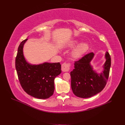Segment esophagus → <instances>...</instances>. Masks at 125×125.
<instances>
[{
    "label": "esophagus",
    "mask_w": 125,
    "mask_h": 125,
    "mask_svg": "<svg viewBox=\"0 0 125 125\" xmlns=\"http://www.w3.org/2000/svg\"><path fill=\"white\" fill-rule=\"evenodd\" d=\"M70 63H63L62 65V70L63 72L69 71L70 70Z\"/></svg>",
    "instance_id": "esophagus-1"
}]
</instances>
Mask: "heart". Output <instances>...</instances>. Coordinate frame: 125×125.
I'll return each mask as SVG.
<instances>
[{"mask_svg": "<svg viewBox=\"0 0 125 125\" xmlns=\"http://www.w3.org/2000/svg\"><path fill=\"white\" fill-rule=\"evenodd\" d=\"M79 40H74L71 41L68 44V47H73L75 46L79 43ZM89 49V45L86 42H83L79 44L78 46L72 52V55L74 58H79L81 56L83 55L85 53L88 52Z\"/></svg>", "mask_w": 125, "mask_h": 125, "instance_id": "1", "label": "heart"}]
</instances>
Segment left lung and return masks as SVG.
<instances>
[{
  "label": "left lung",
  "instance_id": "8db88e82",
  "mask_svg": "<svg viewBox=\"0 0 125 125\" xmlns=\"http://www.w3.org/2000/svg\"><path fill=\"white\" fill-rule=\"evenodd\" d=\"M94 56L93 52H90L75 62L74 69L70 72L71 89L74 95L79 97L88 98L95 95L106 84L111 65V56L106 52V62L103 72L100 73L94 70L90 63Z\"/></svg>",
  "mask_w": 125,
  "mask_h": 125
}]
</instances>
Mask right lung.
<instances>
[{
	"mask_svg": "<svg viewBox=\"0 0 125 125\" xmlns=\"http://www.w3.org/2000/svg\"><path fill=\"white\" fill-rule=\"evenodd\" d=\"M26 39L20 43L16 58V69L19 80L24 91L40 99L51 97L55 90L54 79L62 73L60 62H44L32 65L26 61L23 48Z\"/></svg>",
	"mask_w": 125,
	"mask_h": 125,
	"instance_id": "1",
	"label": "right lung"
}]
</instances>
